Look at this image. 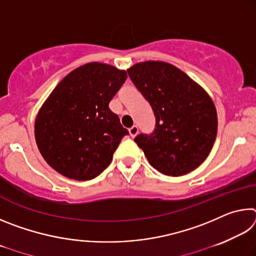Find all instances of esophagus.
I'll use <instances>...</instances> for the list:
<instances>
[{
  "label": "esophagus",
  "instance_id": "34e87169",
  "mask_svg": "<svg viewBox=\"0 0 256 256\" xmlns=\"http://www.w3.org/2000/svg\"><path fill=\"white\" fill-rule=\"evenodd\" d=\"M128 131H130V136H131L132 138H134L138 133V128L136 126V125H133V126L130 128Z\"/></svg>",
  "mask_w": 256,
  "mask_h": 256
}]
</instances>
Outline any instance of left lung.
I'll list each match as a JSON object with an SVG mask.
<instances>
[{
    "mask_svg": "<svg viewBox=\"0 0 256 256\" xmlns=\"http://www.w3.org/2000/svg\"><path fill=\"white\" fill-rule=\"evenodd\" d=\"M128 76L152 108L154 132L134 138L151 166L168 176H182L204 162L214 146L218 120L214 102L180 68L144 62Z\"/></svg>",
    "mask_w": 256,
    "mask_h": 256,
    "instance_id": "obj_1",
    "label": "left lung"
}]
</instances>
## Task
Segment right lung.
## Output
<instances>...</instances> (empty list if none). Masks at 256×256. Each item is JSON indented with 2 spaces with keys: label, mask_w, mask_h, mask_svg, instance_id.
I'll return each instance as SVG.
<instances>
[{
  "label": "right lung",
  "mask_w": 256,
  "mask_h": 256,
  "mask_svg": "<svg viewBox=\"0 0 256 256\" xmlns=\"http://www.w3.org/2000/svg\"><path fill=\"white\" fill-rule=\"evenodd\" d=\"M126 78L125 71L94 62L68 73L53 90L37 116L34 136L56 172L88 180L110 166L128 131L108 105Z\"/></svg>",
  "instance_id": "right-lung-1"
}]
</instances>
